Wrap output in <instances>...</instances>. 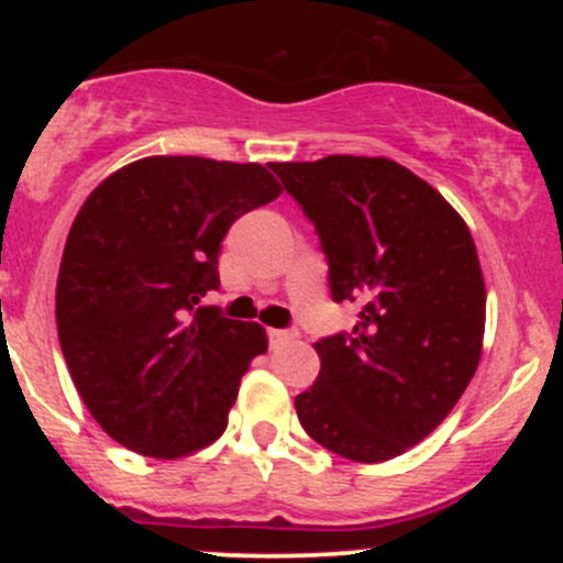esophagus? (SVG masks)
<instances>
[{"instance_id": "obj_1", "label": "esophagus", "mask_w": 563, "mask_h": 563, "mask_svg": "<svg viewBox=\"0 0 563 563\" xmlns=\"http://www.w3.org/2000/svg\"><path fill=\"white\" fill-rule=\"evenodd\" d=\"M267 335H269V346L277 349V346L288 344V341H294L296 331H288V328H273Z\"/></svg>"}]
</instances>
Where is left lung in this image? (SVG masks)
<instances>
[{
	"mask_svg": "<svg viewBox=\"0 0 563 563\" xmlns=\"http://www.w3.org/2000/svg\"><path fill=\"white\" fill-rule=\"evenodd\" d=\"M314 224L333 301H360L352 333L320 339V376L296 397L309 437L380 463L448 418L474 378L484 277L474 238L429 183L389 158L269 164Z\"/></svg>",
	"mask_w": 563,
	"mask_h": 563,
	"instance_id": "8db88e82",
	"label": "left lung"
}]
</instances>
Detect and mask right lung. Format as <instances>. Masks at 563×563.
Masks as SVG:
<instances>
[{"mask_svg": "<svg viewBox=\"0 0 563 563\" xmlns=\"http://www.w3.org/2000/svg\"><path fill=\"white\" fill-rule=\"evenodd\" d=\"M280 196L260 164L151 156L84 200L63 251L55 318L84 405L108 437L183 457L228 429L267 333L200 307L238 217Z\"/></svg>", "mask_w": 563, "mask_h": 563, "instance_id": "right-lung-1", "label": "right lung"}]
</instances>
